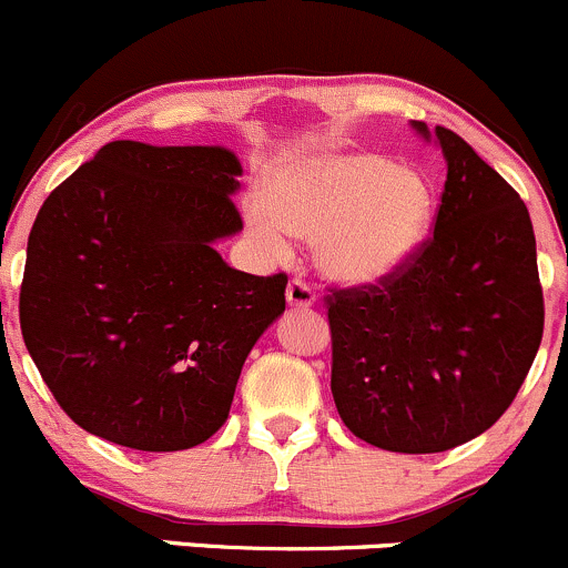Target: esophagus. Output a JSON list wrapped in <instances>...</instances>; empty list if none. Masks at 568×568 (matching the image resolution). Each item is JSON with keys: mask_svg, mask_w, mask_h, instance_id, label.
I'll use <instances>...</instances> for the list:
<instances>
[{"mask_svg": "<svg viewBox=\"0 0 568 568\" xmlns=\"http://www.w3.org/2000/svg\"><path fill=\"white\" fill-rule=\"evenodd\" d=\"M286 303H290L292 308H308L317 303V295H314V290L303 282V278H292V282L286 284Z\"/></svg>", "mask_w": 568, "mask_h": 568, "instance_id": "34e87169", "label": "esophagus"}]
</instances>
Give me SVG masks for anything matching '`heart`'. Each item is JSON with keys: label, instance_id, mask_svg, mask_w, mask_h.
Returning a JSON list of instances; mask_svg holds the SVG:
<instances>
[{"label": "heart", "instance_id": "heart-1", "mask_svg": "<svg viewBox=\"0 0 568 568\" xmlns=\"http://www.w3.org/2000/svg\"><path fill=\"white\" fill-rule=\"evenodd\" d=\"M432 219L435 194L424 174L374 153L276 163L262 180V202L245 207V226L267 254H290V235L314 241L320 267L349 286L383 284L407 271Z\"/></svg>", "mask_w": 568, "mask_h": 568}]
</instances>
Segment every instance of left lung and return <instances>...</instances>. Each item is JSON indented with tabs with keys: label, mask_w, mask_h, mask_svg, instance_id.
I'll use <instances>...</instances> for the list:
<instances>
[{
	"label": "left lung",
	"mask_w": 568,
	"mask_h": 568,
	"mask_svg": "<svg viewBox=\"0 0 568 568\" xmlns=\"http://www.w3.org/2000/svg\"><path fill=\"white\" fill-rule=\"evenodd\" d=\"M435 235L377 286L333 290L331 390L347 429L385 452L437 454L506 413L545 331L534 224L517 191L448 128Z\"/></svg>",
	"instance_id": "left-lung-1"
}]
</instances>
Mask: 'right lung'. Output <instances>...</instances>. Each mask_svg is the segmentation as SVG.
I'll return each instance as SVG.
<instances>
[{
	"instance_id": "obj_1",
	"label": "right lung",
	"mask_w": 568,
	"mask_h": 568,
	"mask_svg": "<svg viewBox=\"0 0 568 568\" xmlns=\"http://www.w3.org/2000/svg\"><path fill=\"white\" fill-rule=\"evenodd\" d=\"M226 148L109 142L34 219L21 333L81 429L136 452H183L221 429L286 276H251L215 243L243 230Z\"/></svg>"
}]
</instances>
